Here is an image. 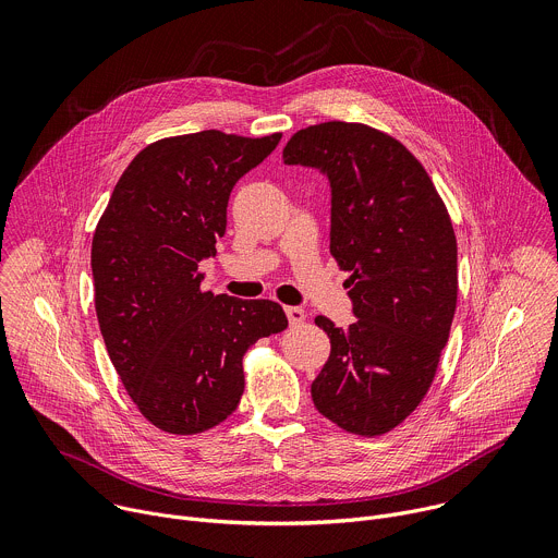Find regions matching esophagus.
Returning <instances> with one entry per match:
<instances>
[{
  "mask_svg": "<svg viewBox=\"0 0 558 558\" xmlns=\"http://www.w3.org/2000/svg\"><path fill=\"white\" fill-rule=\"evenodd\" d=\"M284 311H287V317H289V325H291V327H298V325L304 323V308H300V306H287Z\"/></svg>",
  "mask_w": 558,
  "mask_h": 558,
  "instance_id": "esophagus-1",
  "label": "esophagus"
}]
</instances>
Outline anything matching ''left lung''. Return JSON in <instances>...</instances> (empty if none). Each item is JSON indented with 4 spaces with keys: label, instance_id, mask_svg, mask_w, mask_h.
<instances>
[{
    "label": "left lung",
    "instance_id": "obj_1",
    "mask_svg": "<svg viewBox=\"0 0 558 558\" xmlns=\"http://www.w3.org/2000/svg\"><path fill=\"white\" fill-rule=\"evenodd\" d=\"M287 166L331 181V256L349 271L357 320L315 325L331 355L311 384L315 409L347 433L379 437L426 397L457 308V238L420 158L366 123L327 121L295 132Z\"/></svg>",
    "mask_w": 558,
    "mask_h": 558
}]
</instances>
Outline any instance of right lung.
I'll list each match as a JSON object with an SVG mask.
<instances>
[{
    "label": "right lung",
    "mask_w": 558,
    "mask_h": 558,
    "mask_svg": "<svg viewBox=\"0 0 558 558\" xmlns=\"http://www.w3.org/2000/svg\"><path fill=\"white\" fill-rule=\"evenodd\" d=\"M280 138L203 130L154 141L97 222L90 263L108 355L141 415L170 435L225 422L241 404L250 347L289 327L274 300L203 291L198 269L225 235L235 181Z\"/></svg>",
    "instance_id": "right-lung-1"
}]
</instances>
